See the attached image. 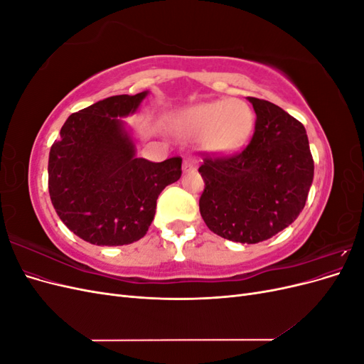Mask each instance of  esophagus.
<instances>
[{"mask_svg":"<svg viewBox=\"0 0 364 364\" xmlns=\"http://www.w3.org/2000/svg\"><path fill=\"white\" fill-rule=\"evenodd\" d=\"M196 168V161L193 156L186 155L183 158V171H193Z\"/></svg>","mask_w":364,"mask_h":364,"instance_id":"obj_1","label":"esophagus"}]
</instances>
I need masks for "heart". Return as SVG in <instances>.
<instances>
[{"label":"heart","mask_w":364,"mask_h":364,"mask_svg":"<svg viewBox=\"0 0 364 364\" xmlns=\"http://www.w3.org/2000/svg\"><path fill=\"white\" fill-rule=\"evenodd\" d=\"M176 127L190 136L208 135L217 149H235L252 129V111L241 100H218L186 109L176 119Z\"/></svg>","instance_id":"b5f03b06"}]
</instances>
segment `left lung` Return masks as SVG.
<instances>
[{
  "mask_svg": "<svg viewBox=\"0 0 364 364\" xmlns=\"http://www.w3.org/2000/svg\"><path fill=\"white\" fill-rule=\"evenodd\" d=\"M255 130L240 151L203 153L199 208L209 230L255 245L291 225L305 206L314 161L301 121L279 106L247 97Z\"/></svg>",
  "mask_w": 364,
  "mask_h": 364,
  "instance_id": "8db88e82",
  "label": "left lung"
}]
</instances>
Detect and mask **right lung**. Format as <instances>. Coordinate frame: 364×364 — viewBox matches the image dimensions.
Segmentation results:
<instances>
[{"instance_id":"right-lung-1","label":"right lung","mask_w":364,"mask_h":364,"mask_svg":"<svg viewBox=\"0 0 364 364\" xmlns=\"http://www.w3.org/2000/svg\"><path fill=\"white\" fill-rule=\"evenodd\" d=\"M146 95H114L71 114L51 146V203L67 228L91 245L124 246L144 237L158 196L182 174L181 156L136 158L118 119L134 114Z\"/></svg>"}]
</instances>
